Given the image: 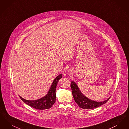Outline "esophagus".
I'll return each instance as SVG.
<instances>
[{
    "label": "esophagus",
    "mask_w": 129,
    "mask_h": 129,
    "mask_svg": "<svg viewBox=\"0 0 129 129\" xmlns=\"http://www.w3.org/2000/svg\"><path fill=\"white\" fill-rule=\"evenodd\" d=\"M69 73H71V72H70V71H69Z\"/></svg>",
    "instance_id": "esophagus-1"
}]
</instances>
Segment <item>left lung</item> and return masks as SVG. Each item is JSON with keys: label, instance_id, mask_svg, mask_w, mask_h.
Returning a JSON list of instances; mask_svg holds the SVG:
<instances>
[{"label": "left lung", "instance_id": "1", "mask_svg": "<svg viewBox=\"0 0 129 129\" xmlns=\"http://www.w3.org/2000/svg\"><path fill=\"white\" fill-rule=\"evenodd\" d=\"M71 87L72 88V94L75 102L80 107L83 109H91L97 108L103 104H105L110 98H109L104 102H95L85 97L81 92L77 85L74 81L71 82Z\"/></svg>", "mask_w": 129, "mask_h": 129}]
</instances>
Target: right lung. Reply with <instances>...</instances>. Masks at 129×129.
Segmentation results:
<instances>
[{"label": "right lung", "instance_id": "add662e5", "mask_svg": "<svg viewBox=\"0 0 129 129\" xmlns=\"http://www.w3.org/2000/svg\"><path fill=\"white\" fill-rule=\"evenodd\" d=\"M61 77L62 74H60L55 78L52 84L48 94L42 98L35 101H28L22 98L20 96V98L25 104L35 109L38 110H44L49 109L55 103L56 99L55 90L56 85L58 80Z\"/></svg>", "mask_w": 129, "mask_h": 129}]
</instances>
